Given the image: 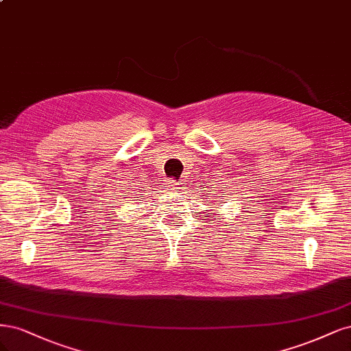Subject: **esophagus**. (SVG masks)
I'll list each match as a JSON object with an SVG mask.
<instances>
[{
    "label": "esophagus",
    "instance_id": "obj_1",
    "mask_svg": "<svg viewBox=\"0 0 351 351\" xmlns=\"http://www.w3.org/2000/svg\"><path fill=\"white\" fill-rule=\"evenodd\" d=\"M167 189H169V191H172V192H173V191L179 189V186H178V184L175 182V180H171V182H169V184H167Z\"/></svg>",
    "mask_w": 351,
    "mask_h": 351
}]
</instances>
